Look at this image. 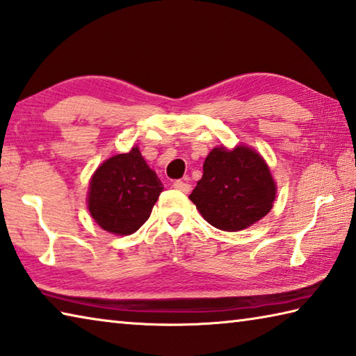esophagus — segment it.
Segmentation results:
<instances>
[{"instance_id":"obj_1","label":"esophagus","mask_w":356,"mask_h":356,"mask_svg":"<svg viewBox=\"0 0 356 356\" xmlns=\"http://www.w3.org/2000/svg\"><path fill=\"white\" fill-rule=\"evenodd\" d=\"M174 188L176 190H179V191H182V193H190L191 191V185L188 184V182H185V180H176V182H174Z\"/></svg>"}]
</instances>
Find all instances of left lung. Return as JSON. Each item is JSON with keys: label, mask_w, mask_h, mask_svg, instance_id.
<instances>
[{"label": "left lung", "mask_w": 356, "mask_h": 356, "mask_svg": "<svg viewBox=\"0 0 356 356\" xmlns=\"http://www.w3.org/2000/svg\"><path fill=\"white\" fill-rule=\"evenodd\" d=\"M275 193L269 166L255 149L219 146L207 156L202 179L190 199L213 227L238 232L268 215Z\"/></svg>", "instance_id": "left-lung-1"}]
</instances>
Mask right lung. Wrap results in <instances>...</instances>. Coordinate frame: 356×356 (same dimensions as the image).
Instances as JSON below:
<instances>
[{"label":"right lung","mask_w":356,"mask_h":356,"mask_svg":"<svg viewBox=\"0 0 356 356\" xmlns=\"http://www.w3.org/2000/svg\"><path fill=\"white\" fill-rule=\"evenodd\" d=\"M163 184L147 166L138 146L107 159L95 171L88 186V210L101 229L131 235L151 216Z\"/></svg>","instance_id":"right-lung-1"}]
</instances>
